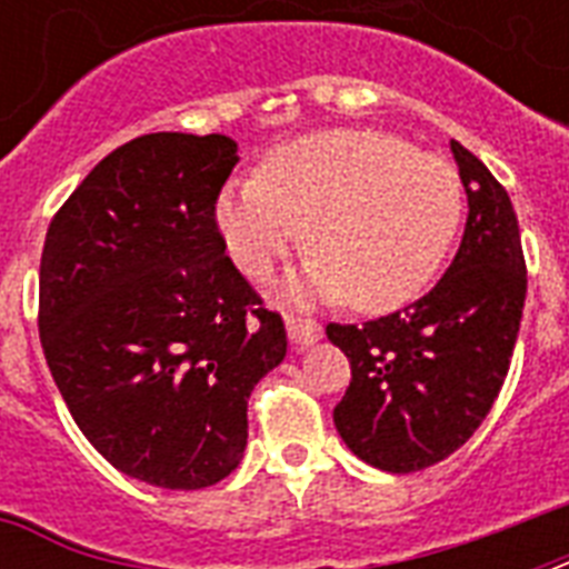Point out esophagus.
I'll use <instances>...</instances> for the list:
<instances>
[{"instance_id": "1", "label": "esophagus", "mask_w": 569, "mask_h": 569, "mask_svg": "<svg viewBox=\"0 0 569 569\" xmlns=\"http://www.w3.org/2000/svg\"><path fill=\"white\" fill-rule=\"evenodd\" d=\"M286 333L295 348H310L321 339L319 325L312 319H298V316H286Z\"/></svg>"}]
</instances>
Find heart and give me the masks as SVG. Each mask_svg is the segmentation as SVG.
I'll return each instance as SVG.
<instances>
[{
  "mask_svg": "<svg viewBox=\"0 0 569 569\" xmlns=\"http://www.w3.org/2000/svg\"><path fill=\"white\" fill-rule=\"evenodd\" d=\"M463 218L446 159L369 129H325L277 147L259 177L223 186L214 223L239 271L266 277L303 244L316 259L289 286L357 312L405 307L431 286Z\"/></svg>",
  "mask_w": 569,
  "mask_h": 569,
  "instance_id": "b5f03b06",
  "label": "heart"
}]
</instances>
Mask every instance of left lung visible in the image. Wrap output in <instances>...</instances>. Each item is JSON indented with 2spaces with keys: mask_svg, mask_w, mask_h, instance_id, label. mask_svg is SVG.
Instances as JSON below:
<instances>
[{
  "mask_svg": "<svg viewBox=\"0 0 569 569\" xmlns=\"http://www.w3.org/2000/svg\"><path fill=\"white\" fill-rule=\"evenodd\" d=\"M467 191V230L446 274L401 312L328 325L351 360L333 410L339 437L383 472H419L458 451L490 413L511 366L526 303V259L511 197L451 141Z\"/></svg>",
  "mask_w": 569,
  "mask_h": 569,
  "instance_id": "left-lung-1",
  "label": "left lung"
}]
</instances>
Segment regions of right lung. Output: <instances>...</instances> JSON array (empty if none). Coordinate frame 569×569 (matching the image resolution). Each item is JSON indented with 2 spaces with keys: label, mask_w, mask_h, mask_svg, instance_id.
Returning a JSON list of instances; mask_svg holds the SVG:
<instances>
[{
  "label": "right lung",
  "mask_w": 569,
  "mask_h": 569,
  "mask_svg": "<svg viewBox=\"0 0 569 569\" xmlns=\"http://www.w3.org/2000/svg\"><path fill=\"white\" fill-rule=\"evenodd\" d=\"M227 136L153 132L67 197L40 257V346L93 449L164 490L218 485L248 446V398L286 328L223 257Z\"/></svg>",
  "instance_id": "1"
}]
</instances>
